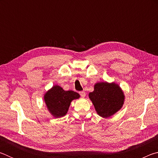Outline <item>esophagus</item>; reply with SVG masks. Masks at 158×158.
<instances>
[{"label":"esophagus","instance_id":"1","mask_svg":"<svg viewBox=\"0 0 158 158\" xmlns=\"http://www.w3.org/2000/svg\"><path fill=\"white\" fill-rule=\"evenodd\" d=\"M79 95H81V97L84 98L85 96V93L84 91H80L79 92Z\"/></svg>","mask_w":158,"mask_h":158}]
</instances>
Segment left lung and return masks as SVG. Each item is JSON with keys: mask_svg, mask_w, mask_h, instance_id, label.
Instances as JSON below:
<instances>
[{"mask_svg": "<svg viewBox=\"0 0 158 158\" xmlns=\"http://www.w3.org/2000/svg\"><path fill=\"white\" fill-rule=\"evenodd\" d=\"M97 113L107 118L119 110L123 105L124 95L116 84L100 82L95 85L94 91L89 93Z\"/></svg>", "mask_w": 158, "mask_h": 158, "instance_id": "obj_1", "label": "left lung"}]
</instances>
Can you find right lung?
I'll use <instances>...</instances> for the list:
<instances>
[{
	"instance_id": "right-lung-1",
	"label": "right lung",
	"mask_w": 158,
	"mask_h": 158,
	"mask_svg": "<svg viewBox=\"0 0 158 158\" xmlns=\"http://www.w3.org/2000/svg\"><path fill=\"white\" fill-rule=\"evenodd\" d=\"M79 98V93L73 90L65 91L58 85H54L45 94L44 100L53 116L61 117L67 114L72 100Z\"/></svg>"
}]
</instances>
